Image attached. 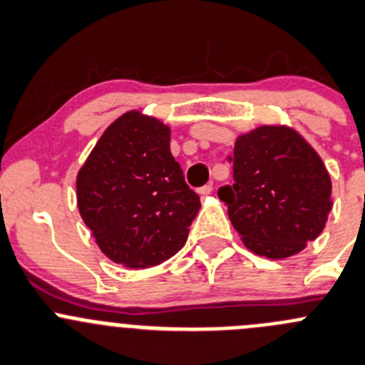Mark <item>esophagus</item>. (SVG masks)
I'll list each match as a JSON object with an SVG mask.
<instances>
[{
  "mask_svg": "<svg viewBox=\"0 0 365 365\" xmlns=\"http://www.w3.org/2000/svg\"><path fill=\"white\" fill-rule=\"evenodd\" d=\"M211 191H212V182H209V184H205V186L198 187V195H200V197H207Z\"/></svg>",
  "mask_w": 365,
  "mask_h": 365,
  "instance_id": "1",
  "label": "esophagus"
}]
</instances>
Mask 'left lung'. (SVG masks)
<instances>
[{"mask_svg":"<svg viewBox=\"0 0 365 365\" xmlns=\"http://www.w3.org/2000/svg\"><path fill=\"white\" fill-rule=\"evenodd\" d=\"M232 187L218 197L245 247L268 259L305 250L327 225L331 179L312 145L286 124H264L234 142Z\"/></svg>","mask_w":365,"mask_h":365,"instance_id":"8db88e82","label":"left lung"}]
</instances>
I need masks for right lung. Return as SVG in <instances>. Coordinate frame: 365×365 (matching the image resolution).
Returning <instances> with one entry per match:
<instances>
[{"label": "right lung", "instance_id": "1", "mask_svg": "<svg viewBox=\"0 0 365 365\" xmlns=\"http://www.w3.org/2000/svg\"><path fill=\"white\" fill-rule=\"evenodd\" d=\"M76 198L99 250L131 269L178 254L200 209L170 153V125L138 110L104 129L76 175Z\"/></svg>", "mask_w": 365, "mask_h": 365}]
</instances>
